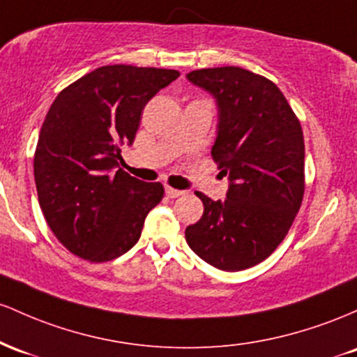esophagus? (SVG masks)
Returning a JSON list of instances; mask_svg holds the SVG:
<instances>
[{
	"mask_svg": "<svg viewBox=\"0 0 357 357\" xmlns=\"http://www.w3.org/2000/svg\"><path fill=\"white\" fill-rule=\"evenodd\" d=\"M165 194L168 195V197L170 199H175V197H180V195L183 194V190H177V189H174V187H165Z\"/></svg>",
	"mask_w": 357,
	"mask_h": 357,
	"instance_id": "obj_1",
	"label": "esophagus"
}]
</instances>
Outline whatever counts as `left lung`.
I'll return each mask as SVG.
<instances>
[{"label": "left lung", "mask_w": 357, "mask_h": 357, "mask_svg": "<svg viewBox=\"0 0 357 357\" xmlns=\"http://www.w3.org/2000/svg\"><path fill=\"white\" fill-rule=\"evenodd\" d=\"M187 79L218 101L212 158L229 190L224 200L195 192L204 214L185 229L199 258L224 271L266 259L285 239L305 192V145L298 118L270 79L241 67L192 70Z\"/></svg>", "instance_id": "8db88e82"}]
</instances>
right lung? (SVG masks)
<instances>
[{"label":"right lung","instance_id":"add662e5","mask_svg":"<svg viewBox=\"0 0 357 357\" xmlns=\"http://www.w3.org/2000/svg\"><path fill=\"white\" fill-rule=\"evenodd\" d=\"M178 70L104 66L52 102L33 158L38 202L55 238L91 263L111 261L138 243L146 214L163 197L160 182L116 167L143 107Z\"/></svg>","mask_w":357,"mask_h":357}]
</instances>
